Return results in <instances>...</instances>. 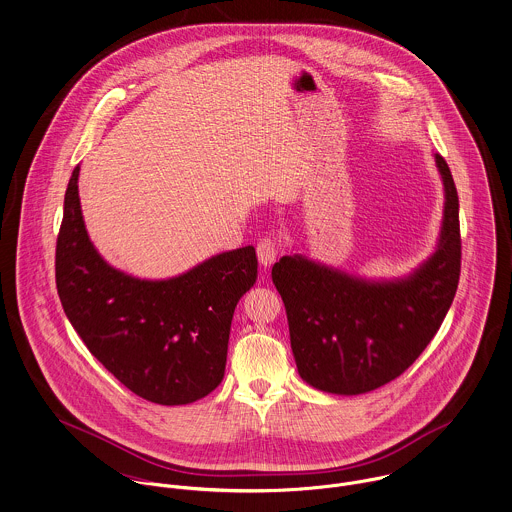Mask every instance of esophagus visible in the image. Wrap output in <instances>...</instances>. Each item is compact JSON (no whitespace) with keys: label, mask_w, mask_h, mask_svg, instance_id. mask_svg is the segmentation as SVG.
Segmentation results:
<instances>
[{"label":"esophagus","mask_w":512,"mask_h":512,"mask_svg":"<svg viewBox=\"0 0 512 512\" xmlns=\"http://www.w3.org/2000/svg\"><path fill=\"white\" fill-rule=\"evenodd\" d=\"M281 251V243L277 237H263L259 243H257V257H259V263L267 269L275 263L277 255Z\"/></svg>","instance_id":"esophagus-1"}]
</instances>
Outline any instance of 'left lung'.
<instances>
[{"label": "left lung", "instance_id": "obj_1", "mask_svg": "<svg viewBox=\"0 0 512 512\" xmlns=\"http://www.w3.org/2000/svg\"><path fill=\"white\" fill-rule=\"evenodd\" d=\"M444 220L436 251L408 277L367 281L284 255L273 267L300 377L318 391L361 395L402 375L440 330L459 283V200L444 157Z\"/></svg>", "mask_w": 512, "mask_h": 512}]
</instances>
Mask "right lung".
<instances>
[{"label": "right lung", "instance_id": "1", "mask_svg": "<svg viewBox=\"0 0 512 512\" xmlns=\"http://www.w3.org/2000/svg\"><path fill=\"white\" fill-rule=\"evenodd\" d=\"M76 167L58 231L57 290L90 353L137 397L174 406L210 395L224 379L239 298L257 281L255 247L206 259L167 281L108 265L84 226Z\"/></svg>", "mask_w": 512, "mask_h": 512}]
</instances>
